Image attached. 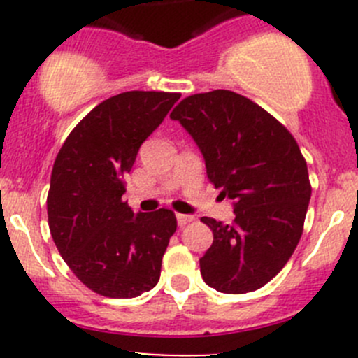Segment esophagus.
<instances>
[{
	"label": "esophagus",
	"mask_w": 358,
	"mask_h": 358,
	"mask_svg": "<svg viewBox=\"0 0 358 358\" xmlns=\"http://www.w3.org/2000/svg\"><path fill=\"white\" fill-rule=\"evenodd\" d=\"M194 220L192 215H182V213H178L176 215V222H178V227H185L187 223H190Z\"/></svg>",
	"instance_id": "obj_1"
}]
</instances>
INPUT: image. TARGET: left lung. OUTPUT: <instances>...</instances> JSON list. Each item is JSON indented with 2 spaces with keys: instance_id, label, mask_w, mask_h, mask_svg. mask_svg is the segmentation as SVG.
Wrapping results in <instances>:
<instances>
[{
  "instance_id": "obj_1",
  "label": "left lung",
  "mask_w": 358,
  "mask_h": 358,
  "mask_svg": "<svg viewBox=\"0 0 358 358\" xmlns=\"http://www.w3.org/2000/svg\"><path fill=\"white\" fill-rule=\"evenodd\" d=\"M169 117L197 143L209 182L236 213L232 225L201 218L213 230L199 259L202 279L227 294L259 289L303 234L312 187L298 143L273 115L229 90L187 96Z\"/></svg>"
}]
</instances>
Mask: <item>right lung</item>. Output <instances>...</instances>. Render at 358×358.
I'll return each instance as SVG.
<instances>
[{"mask_svg":"<svg viewBox=\"0 0 358 358\" xmlns=\"http://www.w3.org/2000/svg\"><path fill=\"white\" fill-rule=\"evenodd\" d=\"M178 99L166 92L110 96L79 121L55 159L46 199L50 232L69 268L96 294L136 298L159 282L175 213L135 215L122 202V176Z\"/></svg>","mask_w":358,"mask_h":358,"instance_id":"obj_1","label":"right lung"}]
</instances>
